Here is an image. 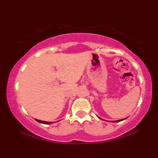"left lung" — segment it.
Masks as SVG:
<instances>
[{"instance_id": "left-lung-1", "label": "left lung", "mask_w": 158, "mask_h": 158, "mask_svg": "<svg viewBox=\"0 0 158 158\" xmlns=\"http://www.w3.org/2000/svg\"><path fill=\"white\" fill-rule=\"evenodd\" d=\"M125 118H123V119H120V120H117V121H114V122H121V121H123V120H124Z\"/></svg>"}]
</instances>
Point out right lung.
Returning <instances> with one entry per match:
<instances>
[{"instance_id": "right-lung-1", "label": "right lung", "mask_w": 158, "mask_h": 158, "mask_svg": "<svg viewBox=\"0 0 158 158\" xmlns=\"http://www.w3.org/2000/svg\"><path fill=\"white\" fill-rule=\"evenodd\" d=\"M36 122H40V123H42V124H52L53 122H44V121H41V120H38V119H35Z\"/></svg>"}]
</instances>
